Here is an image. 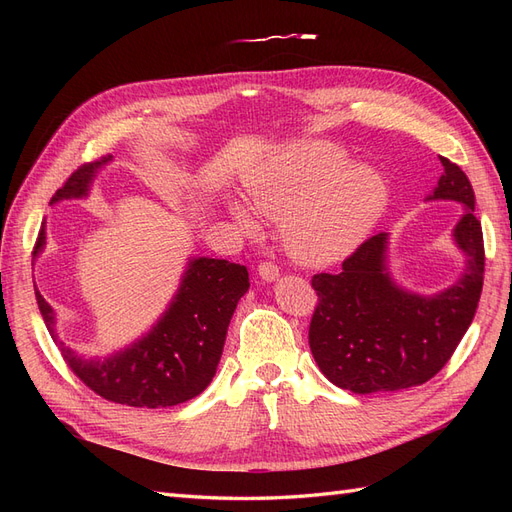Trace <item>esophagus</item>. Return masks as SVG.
Masks as SVG:
<instances>
[{
  "label": "esophagus",
  "mask_w": 512,
  "mask_h": 512,
  "mask_svg": "<svg viewBox=\"0 0 512 512\" xmlns=\"http://www.w3.org/2000/svg\"><path fill=\"white\" fill-rule=\"evenodd\" d=\"M258 273H260L262 280L273 282V280H277V277H280V267H277L275 262H271V260H262L258 265Z\"/></svg>",
  "instance_id": "1"
}]
</instances>
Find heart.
Returning <instances> with one entry per match:
<instances>
[{
  "instance_id": "b5f03b06",
  "label": "heart",
  "mask_w": 512,
  "mask_h": 512,
  "mask_svg": "<svg viewBox=\"0 0 512 512\" xmlns=\"http://www.w3.org/2000/svg\"><path fill=\"white\" fill-rule=\"evenodd\" d=\"M348 164L342 147L301 143L245 181L260 213L284 218L288 250L309 262H333L359 247L380 220L389 200L386 181L374 168ZM241 226L254 228L252 215L232 207Z\"/></svg>"
}]
</instances>
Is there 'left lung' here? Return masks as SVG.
<instances>
[{"mask_svg": "<svg viewBox=\"0 0 512 512\" xmlns=\"http://www.w3.org/2000/svg\"><path fill=\"white\" fill-rule=\"evenodd\" d=\"M444 175L433 198L463 203L455 241L468 256L461 280L436 297L397 288L384 267L386 235L369 237L337 275L318 273V303L309 322V348L320 371L352 393L399 391L425 384L451 359L476 314L485 275L483 228L474 190L463 170L440 158Z\"/></svg>", "mask_w": 512, "mask_h": 512, "instance_id": "obj_1", "label": "left lung"}]
</instances>
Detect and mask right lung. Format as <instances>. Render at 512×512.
I'll list each match as a JSON object with an SVG mask.
<instances>
[{
	"instance_id": "right-lung-1",
	"label": "right lung",
	"mask_w": 512,
	"mask_h": 512,
	"mask_svg": "<svg viewBox=\"0 0 512 512\" xmlns=\"http://www.w3.org/2000/svg\"><path fill=\"white\" fill-rule=\"evenodd\" d=\"M108 160L111 156L81 164L53 194L51 203L85 196L96 168ZM42 245L44 228L38 232L34 256ZM247 288L250 275L243 265L220 258L192 260L173 305L153 331L102 363L83 361L59 342L53 331V309L38 290L36 301L66 365L87 389L121 406L166 408L207 389L220 363L230 318Z\"/></svg>"
}]
</instances>
